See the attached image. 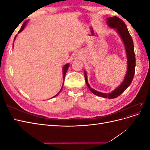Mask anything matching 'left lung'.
I'll use <instances>...</instances> for the list:
<instances>
[{"instance_id": "1", "label": "left lung", "mask_w": 150, "mask_h": 150, "mask_svg": "<svg viewBox=\"0 0 150 150\" xmlns=\"http://www.w3.org/2000/svg\"><path fill=\"white\" fill-rule=\"evenodd\" d=\"M106 23L110 28L116 29V32L120 35L121 39L122 40V42H123L125 44L127 56V69H128L125 78L118 87L116 88L114 91H112L111 93H103L97 91L90 87L88 82L87 74H86V71H84V77L86 84H87L89 90L94 94L104 98L113 99L118 97L120 94H121L128 88V86L132 82L134 75L136 59L133 39L131 37L125 22L121 19H120L119 17L114 16L112 17L108 18Z\"/></svg>"}]
</instances>
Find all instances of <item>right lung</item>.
<instances>
[{"label": "right lung", "instance_id": "add662e5", "mask_svg": "<svg viewBox=\"0 0 150 150\" xmlns=\"http://www.w3.org/2000/svg\"><path fill=\"white\" fill-rule=\"evenodd\" d=\"M28 21H25V22H24V24H22V27H21V29L19 30V32H18V33H20L21 32H22V30H24V29L25 28V25H26V24H27V22H28ZM16 36H17V35H16V37H15V38H14V40H15L16 38ZM69 64H66L64 67H63V68H62V71H63L62 75H63V80H64V78H65V76H66V72H67V69H68V68H69ZM63 84H64V83H63ZM62 87H63V84H62V88H61V89L60 90V91L56 95H55V96H54L52 97V98H54V97L57 96V95L61 93V90H62Z\"/></svg>", "mask_w": 150, "mask_h": 150}]
</instances>
